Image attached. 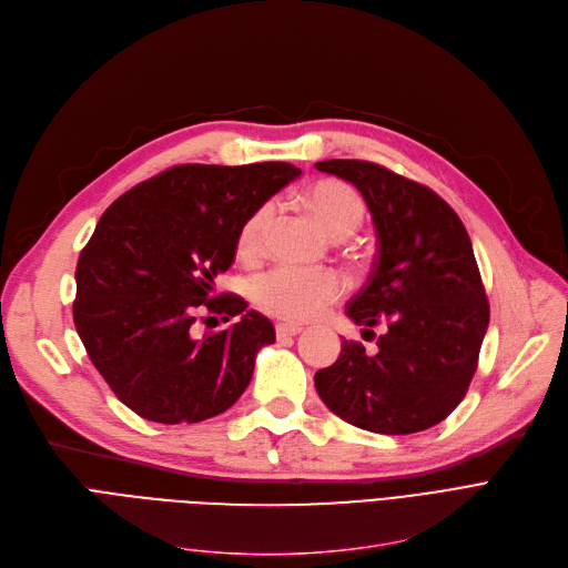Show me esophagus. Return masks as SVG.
Instances as JSON below:
<instances>
[{"label": "esophagus", "mask_w": 568, "mask_h": 568, "mask_svg": "<svg viewBox=\"0 0 568 568\" xmlns=\"http://www.w3.org/2000/svg\"><path fill=\"white\" fill-rule=\"evenodd\" d=\"M300 334H302V326H296V324H276V338L278 341L300 336Z\"/></svg>", "instance_id": "esophagus-1"}]
</instances>
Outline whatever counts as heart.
Wrapping results in <instances>:
<instances>
[{
    "mask_svg": "<svg viewBox=\"0 0 568 568\" xmlns=\"http://www.w3.org/2000/svg\"><path fill=\"white\" fill-rule=\"evenodd\" d=\"M311 214L332 236H349L366 216V202L349 184L338 179H322L306 191ZM276 206L266 202L246 219L236 236V253L244 262H255L266 246L268 227L274 223ZM343 278L332 268H294L276 266L251 283L253 304L276 320L306 322L317 317L343 294Z\"/></svg>",
    "mask_w": 568,
    "mask_h": 568,
    "instance_id": "heart-1",
    "label": "heart"
}]
</instances>
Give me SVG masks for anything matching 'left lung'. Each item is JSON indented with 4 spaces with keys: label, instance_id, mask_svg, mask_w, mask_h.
Instances as JSON below:
<instances>
[{
    "label": "left lung",
    "instance_id": "left-lung-1",
    "mask_svg": "<svg viewBox=\"0 0 568 568\" xmlns=\"http://www.w3.org/2000/svg\"><path fill=\"white\" fill-rule=\"evenodd\" d=\"M315 168L359 189L377 232L371 276L347 317L373 336L386 322L375 354L343 341L336 364L315 373V389L356 428H433L465 398L490 320L469 234L435 191L377 163L332 159Z\"/></svg>",
    "mask_w": 568,
    "mask_h": 568
}]
</instances>
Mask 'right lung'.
Instances as JSON below:
<instances>
[{
    "mask_svg": "<svg viewBox=\"0 0 568 568\" xmlns=\"http://www.w3.org/2000/svg\"><path fill=\"white\" fill-rule=\"evenodd\" d=\"M302 174L292 163L163 170L116 197L75 268L73 322L114 396L156 424H197L232 407L274 324L236 294H216L246 219ZM200 310L240 315L194 336Z\"/></svg>",
    "mask_w": 568,
    "mask_h": 568,
    "instance_id": "right-lung-1",
    "label": "right lung"
}]
</instances>
